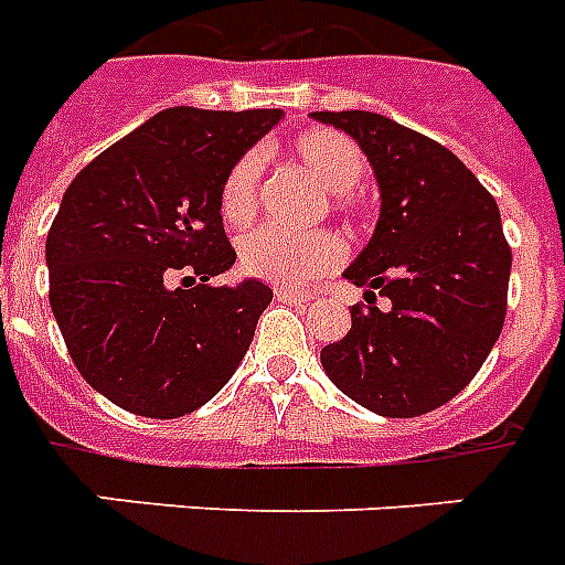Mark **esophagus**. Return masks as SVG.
Here are the masks:
<instances>
[{"mask_svg": "<svg viewBox=\"0 0 565 565\" xmlns=\"http://www.w3.org/2000/svg\"><path fill=\"white\" fill-rule=\"evenodd\" d=\"M275 298H278V301H284V305H307V301H310V296H307V292H292V290H284V287H278V290H275Z\"/></svg>", "mask_w": 565, "mask_h": 565, "instance_id": "1", "label": "esophagus"}]
</instances>
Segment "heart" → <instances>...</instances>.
Returning a JSON list of instances; mask_svg holds the SVG:
<instances>
[{"label": "heart", "mask_w": 565, "mask_h": 565, "mask_svg": "<svg viewBox=\"0 0 565 565\" xmlns=\"http://www.w3.org/2000/svg\"><path fill=\"white\" fill-rule=\"evenodd\" d=\"M298 162L319 179V185L330 191V209L354 217L360 214L362 200L354 191L365 171V156L356 141L337 130H307L292 145ZM260 173L264 156L260 150L243 153L228 168L220 188V211L228 223L246 226L258 211ZM342 243L330 232H284L278 226H260L241 241V267L255 278L284 284V287H305L328 269L339 267Z\"/></svg>", "instance_id": "1"}]
</instances>
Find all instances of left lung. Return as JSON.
<instances>
[{
  "mask_svg": "<svg viewBox=\"0 0 565 565\" xmlns=\"http://www.w3.org/2000/svg\"><path fill=\"white\" fill-rule=\"evenodd\" d=\"M313 118L356 139L380 185L377 228L345 269L369 307L354 305L351 330L322 348V369L377 415H426L476 377L505 324L511 246L499 205L424 132L365 109Z\"/></svg>",
  "mask_w": 565,
  "mask_h": 565,
  "instance_id": "8db88e82",
  "label": "left lung"
}]
</instances>
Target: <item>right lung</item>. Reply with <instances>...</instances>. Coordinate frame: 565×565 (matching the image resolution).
<instances>
[{
  "instance_id": "add662e5",
  "label": "right lung",
  "mask_w": 565,
  "mask_h": 565,
  "mask_svg": "<svg viewBox=\"0 0 565 565\" xmlns=\"http://www.w3.org/2000/svg\"><path fill=\"white\" fill-rule=\"evenodd\" d=\"M281 109L171 107L72 179L45 241L49 301L95 392L141 417L200 409L241 365L273 290L235 264L220 188Z\"/></svg>"
}]
</instances>
